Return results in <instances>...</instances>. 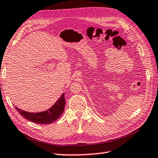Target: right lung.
I'll return each mask as SVG.
<instances>
[{
	"label": "right lung",
	"instance_id": "obj_1",
	"mask_svg": "<svg viewBox=\"0 0 158 158\" xmlns=\"http://www.w3.org/2000/svg\"><path fill=\"white\" fill-rule=\"evenodd\" d=\"M65 107L64 94L61 95L55 103L48 110L40 112H29L15 107L16 110L22 116L29 121L38 124H51L57 120L63 114Z\"/></svg>",
	"mask_w": 158,
	"mask_h": 158
}]
</instances>
